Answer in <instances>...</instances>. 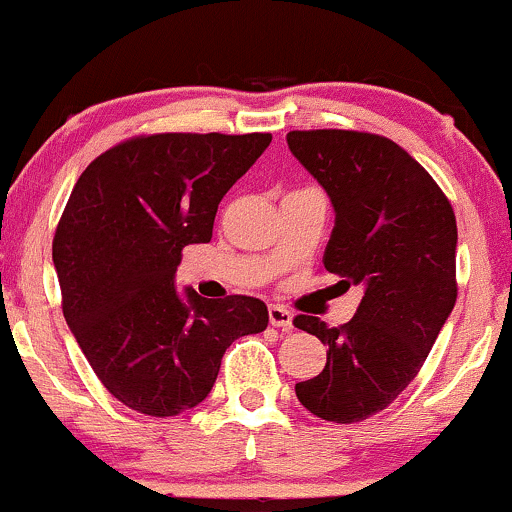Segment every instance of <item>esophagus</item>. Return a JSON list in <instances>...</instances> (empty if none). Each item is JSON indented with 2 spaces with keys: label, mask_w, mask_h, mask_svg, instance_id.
Instances as JSON below:
<instances>
[{
  "label": "esophagus",
  "mask_w": 512,
  "mask_h": 512,
  "mask_svg": "<svg viewBox=\"0 0 512 512\" xmlns=\"http://www.w3.org/2000/svg\"><path fill=\"white\" fill-rule=\"evenodd\" d=\"M268 320H271L273 327L280 329H290L293 327V312L283 305H271L268 307Z\"/></svg>",
  "instance_id": "obj_1"
}]
</instances>
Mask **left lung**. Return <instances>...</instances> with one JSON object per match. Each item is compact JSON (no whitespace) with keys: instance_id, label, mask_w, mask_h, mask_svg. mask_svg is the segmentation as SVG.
<instances>
[{"instance_id":"obj_1","label":"left lung","mask_w":512,"mask_h":512,"mask_svg":"<svg viewBox=\"0 0 512 512\" xmlns=\"http://www.w3.org/2000/svg\"><path fill=\"white\" fill-rule=\"evenodd\" d=\"M288 148L334 207L324 268L361 288L344 327L298 315L327 346L320 376L295 386L312 415L361 422L386 410L425 364L456 302V219L432 175L376 134L290 131Z\"/></svg>"}]
</instances>
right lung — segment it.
<instances>
[{"label":"right lung","mask_w":512,"mask_h":512,"mask_svg":"<svg viewBox=\"0 0 512 512\" xmlns=\"http://www.w3.org/2000/svg\"><path fill=\"white\" fill-rule=\"evenodd\" d=\"M271 134H153L109 148L75 183L53 239L63 315L104 388L126 408L173 417L210 395L234 339L268 327L261 300L178 293L190 244Z\"/></svg>","instance_id":"right-lung-1"}]
</instances>
